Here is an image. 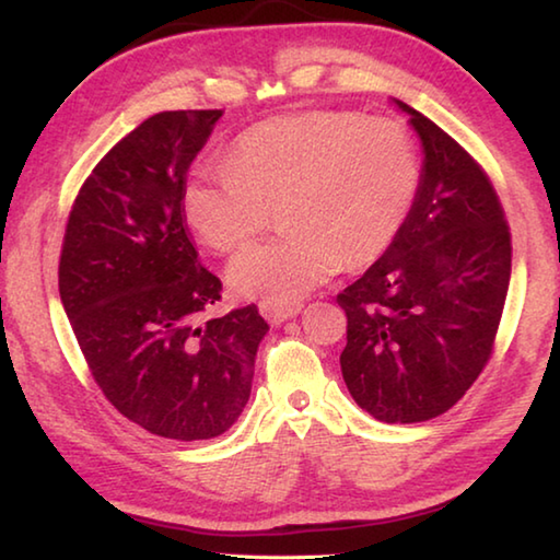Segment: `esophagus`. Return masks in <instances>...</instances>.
<instances>
[{"label":"esophagus","mask_w":560,"mask_h":560,"mask_svg":"<svg viewBox=\"0 0 560 560\" xmlns=\"http://www.w3.org/2000/svg\"><path fill=\"white\" fill-rule=\"evenodd\" d=\"M302 312L300 302H272V300H260V315L270 322V325H282V322H288L290 317H295Z\"/></svg>","instance_id":"obj_1"}]
</instances>
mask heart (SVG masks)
<instances>
[{
	"instance_id": "1",
	"label": "heart",
	"mask_w": 560,
	"mask_h": 560,
	"mask_svg": "<svg viewBox=\"0 0 560 560\" xmlns=\"http://www.w3.org/2000/svg\"><path fill=\"white\" fill-rule=\"evenodd\" d=\"M418 189L420 152L404 122L307 110L253 125L229 162L196 166L184 213L209 248L231 253L280 206L288 231L235 255L229 282L238 295L290 305L341 262L378 260L404 231Z\"/></svg>"
}]
</instances>
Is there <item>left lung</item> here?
<instances>
[{"label": "left lung", "mask_w": 560, "mask_h": 560, "mask_svg": "<svg viewBox=\"0 0 560 560\" xmlns=\"http://www.w3.org/2000/svg\"><path fill=\"white\" fill-rule=\"evenodd\" d=\"M423 142L420 189L394 245L339 292L351 398L384 423L453 408L494 349L512 233L492 182L445 130L396 101Z\"/></svg>", "instance_id": "obj_1"}]
</instances>
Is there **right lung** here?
I'll return each instance as SVG.
<instances>
[{
	"instance_id": "obj_1",
	"label": "right lung",
	"mask_w": 560,
	"mask_h": 560,
	"mask_svg": "<svg viewBox=\"0 0 560 560\" xmlns=\"http://www.w3.org/2000/svg\"><path fill=\"white\" fill-rule=\"evenodd\" d=\"M223 110H166L122 137L78 191L58 292L103 396L147 433L209 440L250 398L258 307L223 317L186 231L184 186Z\"/></svg>"
}]
</instances>
